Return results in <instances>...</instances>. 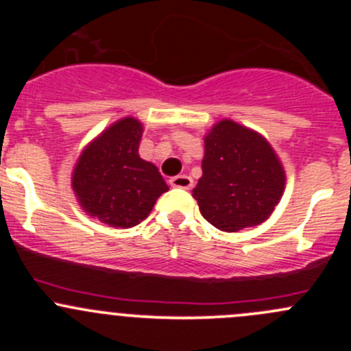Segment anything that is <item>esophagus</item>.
I'll return each mask as SVG.
<instances>
[{"mask_svg": "<svg viewBox=\"0 0 351 351\" xmlns=\"http://www.w3.org/2000/svg\"><path fill=\"white\" fill-rule=\"evenodd\" d=\"M169 185H171L173 189L190 190L193 185V180L186 175H178V176H173V178L169 180Z\"/></svg>", "mask_w": 351, "mask_h": 351, "instance_id": "34e87169", "label": "esophagus"}]
</instances>
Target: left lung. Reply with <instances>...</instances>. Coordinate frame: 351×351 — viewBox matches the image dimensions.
<instances>
[{"label": "left lung", "instance_id": "left-lung-1", "mask_svg": "<svg viewBox=\"0 0 351 351\" xmlns=\"http://www.w3.org/2000/svg\"><path fill=\"white\" fill-rule=\"evenodd\" d=\"M204 143L202 178L193 198L205 221L226 232L267 221L285 189L284 166L268 141L224 119Z\"/></svg>", "mask_w": 351, "mask_h": 351}]
</instances>
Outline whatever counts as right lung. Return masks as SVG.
<instances>
[{
    "label": "right lung",
    "instance_id": "obj_1",
    "mask_svg": "<svg viewBox=\"0 0 351 351\" xmlns=\"http://www.w3.org/2000/svg\"><path fill=\"white\" fill-rule=\"evenodd\" d=\"M141 137L139 120H117L84 147L73 169L81 208L112 228L137 226L168 192L158 168L139 156Z\"/></svg>",
    "mask_w": 351,
    "mask_h": 351
}]
</instances>
